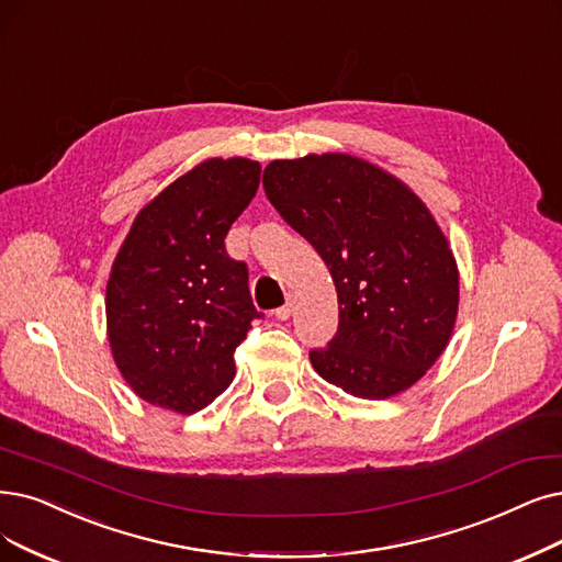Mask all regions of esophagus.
Listing matches in <instances>:
<instances>
[{
    "mask_svg": "<svg viewBox=\"0 0 562 562\" xmlns=\"http://www.w3.org/2000/svg\"><path fill=\"white\" fill-rule=\"evenodd\" d=\"M293 311H295V304H293V300H290V302H285L281 308H277L274 316H277L279 321H288L290 316H293Z\"/></svg>",
    "mask_w": 562,
    "mask_h": 562,
    "instance_id": "34e87169",
    "label": "esophagus"
}]
</instances>
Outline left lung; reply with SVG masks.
Wrapping results in <instances>:
<instances>
[{
    "label": "left lung",
    "mask_w": 562,
    "mask_h": 562,
    "mask_svg": "<svg viewBox=\"0 0 562 562\" xmlns=\"http://www.w3.org/2000/svg\"><path fill=\"white\" fill-rule=\"evenodd\" d=\"M262 187L290 228L325 260L339 329L311 364L359 398L413 387L452 339L459 267L438 221L398 177L359 156L277 159Z\"/></svg>",
    "instance_id": "obj_1"
}]
</instances>
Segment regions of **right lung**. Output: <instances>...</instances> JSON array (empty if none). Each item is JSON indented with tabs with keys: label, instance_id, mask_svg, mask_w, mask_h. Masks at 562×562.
I'll return each instance as SVG.
<instances>
[{
	"label": "right lung",
	"instance_id": "right-lung-1",
	"mask_svg": "<svg viewBox=\"0 0 562 562\" xmlns=\"http://www.w3.org/2000/svg\"><path fill=\"white\" fill-rule=\"evenodd\" d=\"M258 184V161L214 156L133 218L105 285V323L122 378L151 406L191 415L233 383L235 350L260 313L249 269L223 239Z\"/></svg>",
	"mask_w": 562,
	"mask_h": 562
}]
</instances>
